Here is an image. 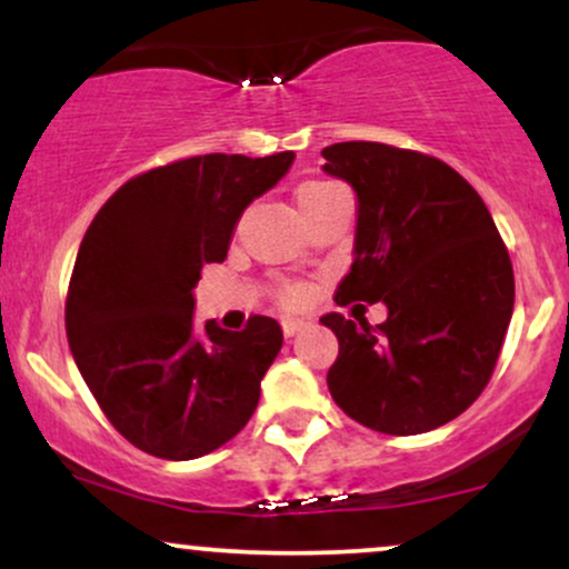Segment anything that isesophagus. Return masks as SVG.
I'll return each instance as SVG.
<instances>
[{"instance_id": "obj_1", "label": "esophagus", "mask_w": 569, "mask_h": 569, "mask_svg": "<svg viewBox=\"0 0 569 569\" xmlns=\"http://www.w3.org/2000/svg\"><path fill=\"white\" fill-rule=\"evenodd\" d=\"M305 326H307V321H302V318H283V335L286 337L299 335V331H302Z\"/></svg>"}]
</instances>
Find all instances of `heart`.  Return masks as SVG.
<instances>
[{
  "mask_svg": "<svg viewBox=\"0 0 569 569\" xmlns=\"http://www.w3.org/2000/svg\"><path fill=\"white\" fill-rule=\"evenodd\" d=\"M335 184H329V181H305V184L297 187V206H305L307 200L318 198V194L329 192V189ZM283 299L286 302H297L299 299V291L297 289H283Z\"/></svg>",
  "mask_w": 569,
  "mask_h": 569,
  "instance_id": "heart-1",
  "label": "heart"
}]
</instances>
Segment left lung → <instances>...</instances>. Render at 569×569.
<instances>
[{
    "instance_id": "obj_1",
    "label": "left lung",
    "mask_w": 569,
    "mask_h": 569,
    "mask_svg": "<svg viewBox=\"0 0 569 569\" xmlns=\"http://www.w3.org/2000/svg\"><path fill=\"white\" fill-rule=\"evenodd\" d=\"M323 171L358 200L352 264L337 302H382L369 326L321 318L339 339L329 369L345 415L388 436L447 426L479 398L513 312V267L485 200L447 162L377 141L323 149Z\"/></svg>"
}]
</instances>
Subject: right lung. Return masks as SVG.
<instances>
[{
	"label": "right lung",
	"instance_id": "add662e5",
	"mask_svg": "<svg viewBox=\"0 0 569 569\" xmlns=\"http://www.w3.org/2000/svg\"><path fill=\"white\" fill-rule=\"evenodd\" d=\"M291 162L293 152L171 162L122 184L90 221L67 297L69 348L98 407L143 452L194 460L251 420L283 331L267 316L243 331L198 329L192 291Z\"/></svg>",
	"mask_w": 569,
	"mask_h": 569
}]
</instances>
